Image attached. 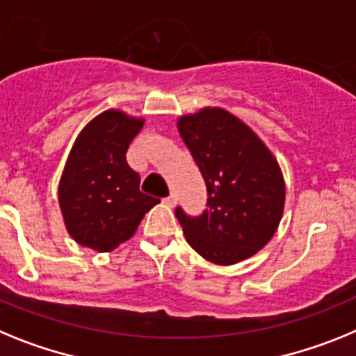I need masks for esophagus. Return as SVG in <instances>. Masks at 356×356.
<instances>
[{
  "instance_id": "1",
  "label": "esophagus",
  "mask_w": 356,
  "mask_h": 356,
  "mask_svg": "<svg viewBox=\"0 0 356 356\" xmlns=\"http://www.w3.org/2000/svg\"><path fill=\"white\" fill-rule=\"evenodd\" d=\"M165 202L168 204V206H175V204H177V195H175V193H172L170 197H166Z\"/></svg>"
}]
</instances>
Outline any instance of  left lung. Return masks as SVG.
<instances>
[{
    "instance_id": "obj_1",
    "label": "left lung",
    "mask_w": 356,
    "mask_h": 356,
    "mask_svg": "<svg viewBox=\"0 0 356 356\" xmlns=\"http://www.w3.org/2000/svg\"><path fill=\"white\" fill-rule=\"evenodd\" d=\"M208 188V208L191 218L175 209L186 242L216 265L254 256L276 233L285 208V179L251 127L222 107L177 120Z\"/></svg>"
}]
</instances>
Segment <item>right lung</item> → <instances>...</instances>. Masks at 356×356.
<instances>
[{
    "mask_svg": "<svg viewBox=\"0 0 356 356\" xmlns=\"http://www.w3.org/2000/svg\"><path fill=\"white\" fill-rule=\"evenodd\" d=\"M145 120L109 109L76 136L58 182V206L70 236L92 251L111 252L134 236L145 213L159 202L140 191L127 148Z\"/></svg>",
    "mask_w": 356,
    "mask_h": 356,
    "instance_id": "obj_1",
    "label": "right lung"
}]
</instances>
